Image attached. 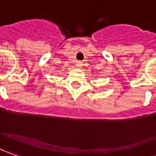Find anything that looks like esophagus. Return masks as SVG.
Segmentation results:
<instances>
[{
	"instance_id": "obj_1",
	"label": "esophagus",
	"mask_w": 156,
	"mask_h": 156,
	"mask_svg": "<svg viewBox=\"0 0 156 156\" xmlns=\"http://www.w3.org/2000/svg\"><path fill=\"white\" fill-rule=\"evenodd\" d=\"M76 67H77L78 69H80V68L82 67V62H77V63H76Z\"/></svg>"
}]
</instances>
